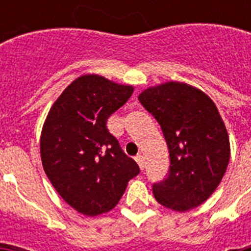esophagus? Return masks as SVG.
<instances>
[{"label": "esophagus", "instance_id": "esophagus-1", "mask_svg": "<svg viewBox=\"0 0 251 251\" xmlns=\"http://www.w3.org/2000/svg\"><path fill=\"white\" fill-rule=\"evenodd\" d=\"M135 160H137L138 165H139V168H141L142 171L146 168V161H145V157L142 156V155H138L137 157H135Z\"/></svg>", "mask_w": 251, "mask_h": 251}]
</instances>
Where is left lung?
I'll list each match as a JSON object with an SVG mask.
<instances>
[{"mask_svg":"<svg viewBox=\"0 0 251 251\" xmlns=\"http://www.w3.org/2000/svg\"><path fill=\"white\" fill-rule=\"evenodd\" d=\"M138 100L156 118L169 150V173L152 185L161 206L189 211L210 198L229 163V137L214 101L179 82L150 87Z\"/></svg>","mask_w":251,"mask_h":251,"instance_id":"1","label":"left lung"}]
</instances>
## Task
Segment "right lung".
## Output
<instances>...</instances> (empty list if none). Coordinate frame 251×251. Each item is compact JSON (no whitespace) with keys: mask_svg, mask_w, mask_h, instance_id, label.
<instances>
[{"mask_svg":"<svg viewBox=\"0 0 251 251\" xmlns=\"http://www.w3.org/2000/svg\"><path fill=\"white\" fill-rule=\"evenodd\" d=\"M88 74L69 84L49 110L40 138L43 168L69 206L87 216L112 210L139 167L108 131L106 121L133 95Z\"/></svg>","mask_w":251,"mask_h":251,"instance_id":"1","label":"right lung"}]
</instances>
